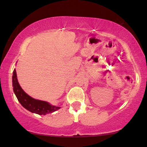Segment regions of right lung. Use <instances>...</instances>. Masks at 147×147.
I'll list each match as a JSON object with an SVG mask.
<instances>
[{
	"instance_id": "obj_1",
	"label": "right lung",
	"mask_w": 147,
	"mask_h": 147,
	"mask_svg": "<svg viewBox=\"0 0 147 147\" xmlns=\"http://www.w3.org/2000/svg\"><path fill=\"white\" fill-rule=\"evenodd\" d=\"M13 91L17 96L18 100L24 108L30 112L38 114H44L52 113L59 110L60 107L52 106L47 102L35 100L27 95L20 86L17 78V73L15 69L13 71Z\"/></svg>"
}]
</instances>
